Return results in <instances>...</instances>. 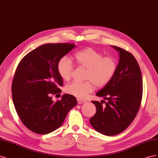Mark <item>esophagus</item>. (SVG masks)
I'll return each instance as SVG.
<instances>
[{"label": "esophagus", "mask_w": 158, "mask_h": 158, "mask_svg": "<svg viewBox=\"0 0 158 158\" xmlns=\"http://www.w3.org/2000/svg\"><path fill=\"white\" fill-rule=\"evenodd\" d=\"M77 102H78V104H82V103H84L85 102L84 100L80 99H77Z\"/></svg>", "instance_id": "obj_1"}]
</instances>
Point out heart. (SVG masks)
<instances>
[{
  "mask_svg": "<svg viewBox=\"0 0 158 158\" xmlns=\"http://www.w3.org/2000/svg\"><path fill=\"white\" fill-rule=\"evenodd\" d=\"M74 59L76 64L87 69L84 82H73L65 88L68 94L80 99L85 98L94 90V84L97 87L107 85L113 78L117 69V63L112 57L106 56L91 47L76 52ZM74 70L73 64L67 56L60 59L57 70L60 78L64 80L70 78Z\"/></svg>",
  "mask_w": 158,
  "mask_h": 158,
  "instance_id": "1",
  "label": "heart"
}]
</instances>
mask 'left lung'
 Returning a JSON list of instances; mask_svg holds the SVG:
<instances>
[{"instance_id": "8db88e82", "label": "left lung", "mask_w": 158, "mask_h": 158, "mask_svg": "<svg viewBox=\"0 0 158 158\" xmlns=\"http://www.w3.org/2000/svg\"><path fill=\"white\" fill-rule=\"evenodd\" d=\"M111 46L118 52V63L112 79L96 93L107 102L103 106L104 100L92 101L96 113L89 119L95 130L106 136L116 135L131 125L142 97V74L136 59L125 49Z\"/></svg>"}]
</instances>
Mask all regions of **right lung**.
<instances>
[{"instance_id": "1", "label": "right lung", "mask_w": 158, "mask_h": 158, "mask_svg": "<svg viewBox=\"0 0 158 158\" xmlns=\"http://www.w3.org/2000/svg\"><path fill=\"white\" fill-rule=\"evenodd\" d=\"M76 47L72 44H48L27 53L19 63L12 84L16 111L29 130L47 135L59 128L71 109L77 105L65 94L54 102L52 94L61 92L63 79L57 70L60 58Z\"/></svg>"}]
</instances>
